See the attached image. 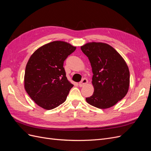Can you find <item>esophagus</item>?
<instances>
[{"label":"esophagus","mask_w":151,"mask_h":151,"mask_svg":"<svg viewBox=\"0 0 151 151\" xmlns=\"http://www.w3.org/2000/svg\"><path fill=\"white\" fill-rule=\"evenodd\" d=\"M88 79H86V78H84L83 80H82L80 83H79V86H80V87H83V86H85L87 83H88Z\"/></svg>","instance_id":"1"}]
</instances>
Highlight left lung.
<instances>
[{
	"mask_svg": "<svg viewBox=\"0 0 151 151\" xmlns=\"http://www.w3.org/2000/svg\"><path fill=\"white\" fill-rule=\"evenodd\" d=\"M81 48L88 57L93 73L94 93L86 101L100 109L114 106L129 88L130 72L124 59L106 43H88Z\"/></svg>",
	"mask_w": 151,
	"mask_h": 151,
	"instance_id": "1",
	"label": "left lung"
}]
</instances>
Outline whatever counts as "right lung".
<instances>
[{"instance_id":"right-lung-1","label":"right lung","mask_w":151,"mask_h":151,"mask_svg":"<svg viewBox=\"0 0 151 151\" xmlns=\"http://www.w3.org/2000/svg\"><path fill=\"white\" fill-rule=\"evenodd\" d=\"M76 47L61 41L47 43L32 54L27 63L24 88L38 106L52 109L65 102L74 85L67 80L63 62Z\"/></svg>"}]
</instances>
